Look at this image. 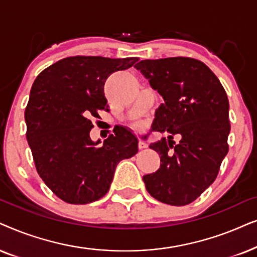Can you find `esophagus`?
<instances>
[{"instance_id":"1","label":"esophagus","mask_w":257,"mask_h":257,"mask_svg":"<svg viewBox=\"0 0 257 257\" xmlns=\"http://www.w3.org/2000/svg\"><path fill=\"white\" fill-rule=\"evenodd\" d=\"M147 143L146 142H143V141H140L139 142V149H145V148H147Z\"/></svg>"}]
</instances>
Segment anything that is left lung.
Returning a JSON list of instances; mask_svg holds the SVG:
<instances>
[{
	"instance_id": "8db88e82",
	"label": "left lung",
	"mask_w": 257,
	"mask_h": 257,
	"mask_svg": "<svg viewBox=\"0 0 257 257\" xmlns=\"http://www.w3.org/2000/svg\"><path fill=\"white\" fill-rule=\"evenodd\" d=\"M135 68L163 97L152 131L168 132L149 148L159 153L157 172L143 176L148 193L160 202L186 206L216 179L228 153L229 101L213 71L191 57L143 60ZM179 135L175 144L172 136Z\"/></svg>"
}]
</instances>
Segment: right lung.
Returning a JSON list of instances; mask_svg holds the SVG:
<instances>
[{
    "instance_id": "1",
    "label": "right lung",
    "mask_w": 257,
    "mask_h": 257,
    "mask_svg": "<svg viewBox=\"0 0 257 257\" xmlns=\"http://www.w3.org/2000/svg\"><path fill=\"white\" fill-rule=\"evenodd\" d=\"M138 57H66L41 73L30 90L25 118L27 141L37 173L48 188L67 203L87 204L109 190L119 161L139 150L136 136L121 129L91 141V118L108 111L104 82L125 70Z\"/></svg>"
}]
</instances>
